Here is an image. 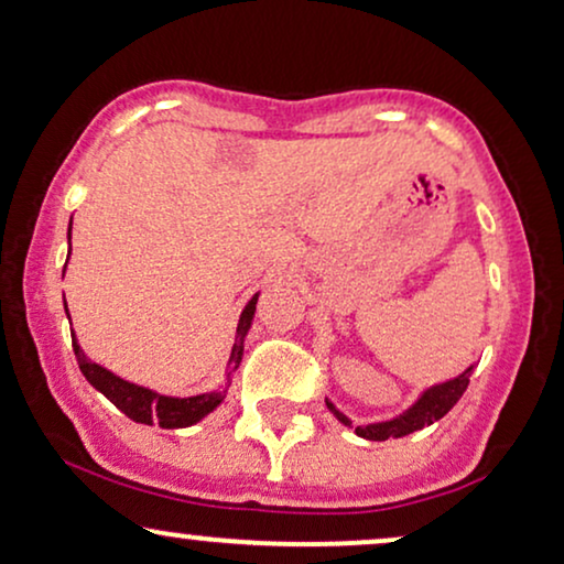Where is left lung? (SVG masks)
Listing matches in <instances>:
<instances>
[{"label": "left lung", "instance_id": "8db88e82", "mask_svg": "<svg viewBox=\"0 0 564 564\" xmlns=\"http://www.w3.org/2000/svg\"><path fill=\"white\" fill-rule=\"evenodd\" d=\"M474 368H476V364L465 368L463 373H457L455 379H447V381H440V384H434V387H426L419 398H415L413 405H408L400 415H394V419H387V421L366 423V426H356V434L364 436V440H371V442H384V440H400V436H408V434H413V431H421L423 426H431V423L444 419V415H447L449 410L457 405V400H460L465 389H468V381H470V373H474ZM326 408L335 413V419L339 423H345V426L352 429V421L347 419L343 410H339L329 398H326Z\"/></svg>", "mask_w": 564, "mask_h": 564}]
</instances>
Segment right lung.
Wrapping results in <instances>:
<instances>
[{"instance_id":"add662e5","label":"right lung","mask_w":564,"mask_h":564,"mask_svg":"<svg viewBox=\"0 0 564 564\" xmlns=\"http://www.w3.org/2000/svg\"><path fill=\"white\" fill-rule=\"evenodd\" d=\"M69 227H73V219H69ZM67 242H69V229H67ZM62 276H65V269H62ZM256 303H259V293L250 297L240 314L238 332H235V345L227 360V381L219 389H214V392L193 394V398H170V394H159L154 389L133 384V381L117 377V373L109 371V368L94 364V360L83 352L78 339H75V332H69V335H73V350H75V358H78L83 377L88 379V384L99 389L104 398L112 402L115 408H120L128 419H133L135 423H145V426H154V423H159L162 429H185V426H193V423H198L200 419H206L208 413H214V410L225 402L229 381H232V373L238 371L242 360V347H246V335L250 324H253ZM65 311H67V303H65Z\"/></svg>"}]
</instances>
